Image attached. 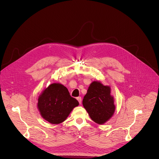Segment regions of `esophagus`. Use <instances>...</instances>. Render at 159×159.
I'll return each instance as SVG.
<instances>
[{
	"label": "esophagus",
	"instance_id": "esophagus-1",
	"mask_svg": "<svg viewBox=\"0 0 159 159\" xmlns=\"http://www.w3.org/2000/svg\"><path fill=\"white\" fill-rule=\"evenodd\" d=\"M76 99H77V100L78 101L79 103L81 104V97H78Z\"/></svg>",
	"mask_w": 159,
	"mask_h": 159
}]
</instances>
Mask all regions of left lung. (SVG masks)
Instances as JSON below:
<instances>
[{
  "mask_svg": "<svg viewBox=\"0 0 159 159\" xmlns=\"http://www.w3.org/2000/svg\"><path fill=\"white\" fill-rule=\"evenodd\" d=\"M110 87L101 82L93 81L83 99V105L95 123L102 125L113 116L116 107Z\"/></svg>",
  "mask_w": 159,
  "mask_h": 159,
  "instance_id": "left-lung-1",
  "label": "left lung"
}]
</instances>
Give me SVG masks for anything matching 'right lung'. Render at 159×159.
Instances as JSON below:
<instances>
[{
	"label": "right lung",
	"instance_id": "add662e5",
	"mask_svg": "<svg viewBox=\"0 0 159 159\" xmlns=\"http://www.w3.org/2000/svg\"><path fill=\"white\" fill-rule=\"evenodd\" d=\"M78 105V101L70 96L66 87L60 83H52L39 96L37 106L45 120L57 125L63 122Z\"/></svg>",
	"mask_w": 159,
	"mask_h": 159
}]
</instances>
